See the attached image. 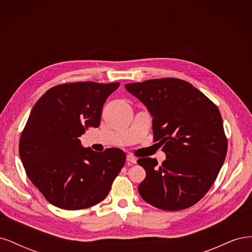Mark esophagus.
Returning <instances> with one entry per match:
<instances>
[{
  "label": "esophagus",
  "mask_w": 252,
  "mask_h": 252,
  "mask_svg": "<svg viewBox=\"0 0 252 252\" xmlns=\"http://www.w3.org/2000/svg\"><path fill=\"white\" fill-rule=\"evenodd\" d=\"M127 162L135 164L136 163V158L133 157L132 155H127Z\"/></svg>",
  "instance_id": "esophagus-1"
}]
</instances>
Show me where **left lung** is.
Segmentation results:
<instances>
[{
	"instance_id": "left-lung-1",
	"label": "left lung",
	"mask_w": 252,
	"mask_h": 252,
	"mask_svg": "<svg viewBox=\"0 0 252 252\" xmlns=\"http://www.w3.org/2000/svg\"><path fill=\"white\" fill-rule=\"evenodd\" d=\"M152 116L154 141L166 159L141 158L146 171L139 185L145 202L177 211L191 207L215 183L227 154L222 116L216 104L191 84L175 78L126 84Z\"/></svg>"
}]
</instances>
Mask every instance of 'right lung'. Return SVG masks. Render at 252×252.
<instances>
[{"instance_id": "right-lung-1", "label": "right lung", "mask_w": 252, "mask_h": 252, "mask_svg": "<svg viewBox=\"0 0 252 252\" xmlns=\"http://www.w3.org/2000/svg\"><path fill=\"white\" fill-rule=\"evenodd\" d=\"M120 83L75 82L48 89L23 129L19 152L26 174L50 204L86 209L103 201L123 168L119 148H83L79 136L98 127L104 103Z\"/></svg>"}]
</instances>
